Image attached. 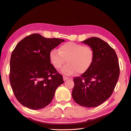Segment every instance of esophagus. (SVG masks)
I'll use <instances>...</instances> for the list:
<instances>
[{"mask_svg":"<svg viewBox=\"0 0 131 131\" xmlns=\"http://www.w3.org/2000/svg\"><path fill=\"white\" fill-rule=\"evenodd\" d=\"M69 78H68V77H65V76H63V81H66V80H68Z\"/></svg>","mask_w":131,"mask_h":131,"instance_id":"1","label":"esophagus"}]
</instances>
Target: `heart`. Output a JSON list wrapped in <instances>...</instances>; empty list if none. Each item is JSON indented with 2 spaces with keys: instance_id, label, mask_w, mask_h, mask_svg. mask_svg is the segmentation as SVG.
Wrapping results in <instances>:
<instances>
[{
  "instance_id": "b5f03b06",
  "label": "heart",
  "mask_w": 131,
  "mask_h": 131,
  "mask_svg": "<svg viewBox=\"0 0 131 131\" xmlns=\"http://www.w3.org/2000/svg\"><path fill=\"white\" fill-rule=\"evenodd\" d=\"M50 62L56 69H59L64 64L61 72L66 75H72L77 72H86L92 65L94 58V52L89 46L69 42L60 46L59 51L52 49L50 52Z\"/></svg>"
}]
</instances>
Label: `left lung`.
Instances as JSON below:
<instances>
[{"mask_svg":"<svg viewBox=\"0 0 131 131\" xmlns=\"http://www.w3.org/2000/svg\"><path fill=\"white\" fill-rule=\"evenodd\" d=\"M92 49L94 58L90 68L73 79V100L85 107H97L111 96L119 75L116 53L108 43L99 38L82 41Z\"/></svg>","mask_w":131,"mask_h":131,"instance_id":"1","label":"left lung"}]
</instances>
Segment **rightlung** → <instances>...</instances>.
Segmentation results:
<instances>
[{
  "mask_svg": "<svg viewBox=\"0 0 131 131\" xmlns=\"http://www.w3.org/2000/svg\"><path fill=\"white\" fill-rule=\"evenodd\" d=\"M64 41L34 34L15 46L10 61L9 78L13 91L22 105L37 110L51 102L63 81L50 62L49 55Z\"/></svg>",
  "mask_w": 131,
  "mask_h": 131,
  "instance_id": "right-lung-1",
  "label": "right lung"
}]
</instances>
